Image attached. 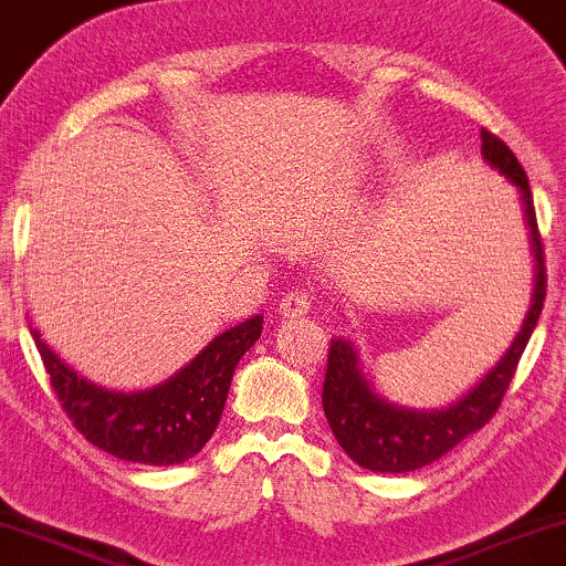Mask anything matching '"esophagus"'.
<instances>
[{"mask_svg": "<svg viewBox=\"0 0 566 566\" xmlns=\"http://www.w3.org/2000/svg\"><path fill=\"white\" fill-rule=\"evenodd\" d=\"M308 311H311V295H308V292H303V290L290 292V295H284L282 303H279V313H282L284 318L305 316Z\"/></svg>", "mask_w": 566, "mask_h": 566, "instance_id": "1", "label": "esophagus"}]
</instances>
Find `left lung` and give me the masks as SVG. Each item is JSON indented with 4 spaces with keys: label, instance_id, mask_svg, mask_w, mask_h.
I'll return each instance as SVG.
<instances>
[{
    "label": "left lung",
    "instance_id": "8db88e82",
    "mask_svg": "<svg viewBox=\"0 0 566 566\" xmlns=\"http://www.w3.org/2000/svg\"><path fill=\"white\" fill-rule=\"evenodd\" d=\"M482 155H485L490 166L499 168L506 179H512L522 192L537 258L533 305H530L522 332L516 335L506 356L501 358V364L485 374V379L474 390H469L459 403L442 408V411H411V408L387 403L360 377L356 350L350 348V343L332 339L322 392L326 421H329L343 451L358 467L371 469V472H413V469L438 461L440 455H446L472 432L482 430L501 408L503 395L512 385L522 353L527 348L530 337H533L537 318H541L548 284L546 255H543V240L541 231H537L527 174H524L522 163L516 160L506 142L490 134L488 128H482Z\"/></svg>",
    "mask_w": 566,
    "mask_h": 566
}]
</instances>
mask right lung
Listing matches in <instances>:
<instances>
[{"label": "right lung", "mask_w": 566, "mask_h": 566, "mask_svg": "<svg viewBox=\"0 0 566 566\" xmlns=\"http://www.w3.org/2000/svg\"><path fill=\"white\" fill-rule=\"evenodd\" d=\"M263 316L231 326L176 377L145 392H113L86 382L33 329L52 390L73 427L102 451L134 464L189 461L216 432L240 358L261 337Z\"/></svg>", "instance_id": "right-lung-1"}]
</instances>
